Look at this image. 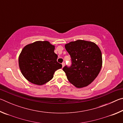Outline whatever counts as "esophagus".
<instances>
[{
    "mask_svg": "<svg viewBox=\"0 0 123 123\" xmlns=\"http://www.w3.org/2000/svg\"><path fill=\"white\" fill-rule=\"evenodd\" d=\"M62 67H64V65H65V63H64V62H63V63H62Z\"/></svg>",
    "mask_w": 123,
    "mask_h": 123,
    "instance_id": "obj_1",
    "label": "esophagus"
}]
</instances>
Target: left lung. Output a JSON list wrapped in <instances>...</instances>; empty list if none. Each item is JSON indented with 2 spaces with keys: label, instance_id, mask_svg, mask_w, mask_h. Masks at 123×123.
I'll use <instances>...</instances> for the list:
<instances>
[{
  "label": "left lung",
  "instance_id": "left-lung-1",
  "mask_svg": "<svg viewBox=\"0 0 123 123\" xmlns=\"http://www.w3.org/2000/svg\"><path fill=\"white\" fill-rule=\"evenodd\" d=\"M64 47L72 61L70 67L65 66L63 68L68 81L78 88L88 86L101 69L103 59L100 49L93 42L81 39L70 42Z\"/></svg>",
  "mask_w": 123,
  "mask_h": 123
}]
</instances>
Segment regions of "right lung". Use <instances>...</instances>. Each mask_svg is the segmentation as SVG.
<instances>
[{
    "label": "right lung",
    "mask_w": 123,
    "mask_h": 123,
    "mask_svg": "<svg viewBox=\"0 0 123 123\" xmlns=\"http://www.w3.org/2000/svg\"><path fill=\"white\" fill-rule=\"evenodd\" d=\"M55 47L47 41H36L24 47L19 54L18 64L27 80L41 86L53 78L55 72L62 67L57 62Z\"/></svg>",
    "instance_id": "obj_1"
}]
</instances>
